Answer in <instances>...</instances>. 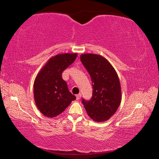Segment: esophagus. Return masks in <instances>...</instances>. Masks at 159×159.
Listing matches in <instances>:
<instances>
[{"mask_svg":"<svg viewBox=\"0 0 159 159\" xmlns=\"http://www.w3.org/2000/svg\"><path fill=\"white\" fill-rule=\"evenodd\" d=\"M80 98H81V94L79 93V94H78V95H76V99H77V100L80 99Z\"/></svg>","mask_w":159,"mask_h":159,"instance_id":"esophagus-1","label":"esophagus"}]
</instances>
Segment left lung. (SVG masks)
I'll list each match as a JSON object with an SVG mask.
<instances>
[{
    "label": "left lung",
    "mask_w": 159,
    "mask_h": 159,
    "mask_svg": "<svg viewBox=\"0 0 159 159\" xmlns=\"http://www.w3.org/2000/svg\"><path fill=\"white\" fill-rule=\"evenodd\" d=\"M80 61L93 83L90 100L82 99L88 115L96 122H103L115 114L121 102V88L118 74L109 61L101 55L83 54Z\"/></svg>",
    "instance_id": "8db88e82"
}]
</instances>
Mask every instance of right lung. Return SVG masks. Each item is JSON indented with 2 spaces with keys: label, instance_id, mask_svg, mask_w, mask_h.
Returning <instances> with one entry per match:
<instances>
[{
  "label": "right lung",
  "instance_id": "obj_1",
  "mask_svg": "<svg viewBox=\"0 0 159 159\" xmlns=\"http://www.w3.org/2000/svg\"><path fill=\"white\" fill-rule=\"evenodd\" d=\"M76 57L77 53L57 55L48 61L36 76L34 83V99L38 109L45 116L60 115L76 99L61 74Z\"/></svg>",
  "mask_w": 159,
  "mask_h": 159
}]
</instances>
